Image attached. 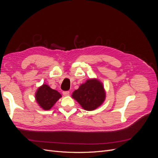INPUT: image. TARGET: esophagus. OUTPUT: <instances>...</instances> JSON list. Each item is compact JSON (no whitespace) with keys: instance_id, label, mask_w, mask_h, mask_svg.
Instances as JSON below:
<instances>
[{"instance_id":"esophagus-1","label":"esophagus","mask_w":158,"mask_h":158,"mask_svg":"<svg viewBox=\"0 0 158 158\" xmlns=\"http://www.w3.org/2000/svg\"><path fill=\"white\" fill-rule=\"evenodd\" d=\"M63 94L64 95H65V96H68V95H69V94H70V92H69V91H64Z\"/></svg>"}]
</instances>
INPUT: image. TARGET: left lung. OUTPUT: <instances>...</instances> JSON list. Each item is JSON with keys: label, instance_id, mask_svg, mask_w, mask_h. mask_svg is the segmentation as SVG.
I'll list each match as a JSON object with an SVG mask.
<instances>
[{"label": "left lung", "instance_id": "8db88e82", "mask_svg": "<svg viewBox=\"0 0 158 158\" xmlns=\"http://www.w3.org/2000/svg\"><path fill=\"white\" fill-rule=\"evenodd\" d=\"M73 98L84 109L92 111L101 106L106 98L102 84L97 80H88L75 90Z\"/></svg>", "mask_w": 158, "mask_h": 158}]
</instances>
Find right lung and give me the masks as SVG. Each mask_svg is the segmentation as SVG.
<instances>
[{
  "label": "right lung",
  "instance_id": "add662e5",
  "mask_svg": "<svg viewBox=\"0 0 158 158\" xmlns=\"http://www.w3.org/2000/svg\"><path fill=\"white\" fill-rule=\"evenodd\" d=\"M60 97L59 92L51 89L46 84L38 88L35 94L37 102L45 110L50 109Z\"/></svg>",
  "mask_w": 158,
  "mask_h": 158
}]
</instances>
